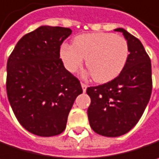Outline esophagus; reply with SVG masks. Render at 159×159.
Returning a JSON list of instances; mask_svg holds the SVG:
<instances>
[{"mask_svg":"<svg viewBox=\"0 0 159 159\" xmlns=\"http://www.w3.org/2000/svg\"><path fill=\"white\" fill-rule=\"evenodd\" d=\"M81 87H82V89H83V92H86L87 89H88V85L85 83H81Z\"/></svg>","mask_w":159,"mask_h":159,"instance_id":"1","label":"esophagus"}]
</instances>
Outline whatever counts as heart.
<instances>
[{
  "mask_svg": "<svg viewBox=\"0 0 159 159\" xmlns=\"http://www.w3.org/2000/svg\"><path fill=\"white\" fill-rule=\"evenodd\" d=\"M129 53L127 40L113 33L80 35L73 39L72 45L63 44L60 48V57L70 72H76L86 59V66L98 83L110 81L119 75Z\"/></svg>",
  "mask_w": 159,
  "mask_h": 159,
  "instance_id": "1",
  "label": "heart"
}]
</instances>
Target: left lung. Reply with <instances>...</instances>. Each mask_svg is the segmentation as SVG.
Instances as JSON below:
<instances>
[{
	"instance_id": "1",
	"label": "left lung",
	"mask_w": 159,
	"mask_h": 159,
	"mask_svg": "<svg viewBox=\"0 0 159 159\" xmlns=\"http://www.w3.org/2000/svg\"><path fill=\"white\" fill-rule=\"evenodd\" d=\"M129 44V57L122 72L107 83L89 87L91 103L88 116L92 130L106 137L130 131L143 115L152 91L151 61L141 42L123 28Z\"/></svg>"
}]
</instances>
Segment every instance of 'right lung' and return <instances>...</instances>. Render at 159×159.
<instances>
[{
  "label": "right lung",
  "instance_id": "obj_1",
  "mask_svg": "<svg viewBox=\"0 0 159 159\" xmlns=\"http://www.w3.org/2000/svg\"><path fill=\"white\" fill-rule=\"evenodd\" d=\"M68 28L41 26L17 43L7 62L6 89L13 113L29 132L42 137L61 133L80 80L60 59V47L71 34Z\"/></svg>",
  "mask_w": 159,
  "mask_h": 159
}]
</instances>
